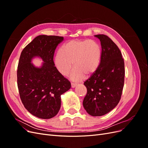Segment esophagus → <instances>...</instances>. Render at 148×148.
<instances>
[{
  "label": "esophagus",
  "mask_w": 148,
  "mask_h": 148,
  "mask_svg": "<svg viewBox=\"0 0 148 148\" xmlns=\"http://www.w3.org/2000/svg\"><path fill=\"white\" fill-rule=\"evenodd\" d=\"M71 88H75L76 86H77V83H71Z\"/></svg>",
  "instance_id": "esophagus-1"
}]
</instances>
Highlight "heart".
Instances as JSON below:
<instances>
[{"mask_svg":"<svg viewBox=\"0 0 148 148\" xmlns=\"http://www.w3.org/2000/svg\"><path fill=\"white\" fill-rule=\"evenodd\" d=\"M101 49L93 40H71L58 51L54 57L55 65L59 72L64 76L70 74L73 81L82 79L84 75L90 76L99 67ZM73 64H72V63Z\"/></svg>","mask_w":148,"mask_h":148,"instance_id":"b5f03b06","label":"heart"}]
</instances>
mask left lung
Here are the masks:
<instances>
[{
	"mask_svg": "<svg viewBox=\"0 0 148 148\" xmlns=\"http://www.w3.org/2000/svg\"><path fill=\"white\" fill-rule=\"evenodd\" d=\"M100 40L102 51L97 70L84 84L87 88L83 105L92 116H102L114 109L119 102L124 85L125 64L122 53L110 38L95 35Z\"/></svg>",
	"mask_w": 148,
	"mask_h": 148,
	"instance_id": "obj_1",
	"label": "left lung"
}]
</instances>
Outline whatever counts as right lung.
I'll use <instances>...</instances> for the list:
<instances>
[{
  "mask_svg": "<svg viewBox=\"0 0 148 148\" xmlns=\"http://www.w3.org/2000/svg\"><path fill=\"white\" fill-rule=\"evenodd\" d=\"M64 38L39 35L22 51L17 70V84L20 99L30 114L42 119H51L60 109V96L70 89V82L55 66L53 55ZM44 61L41 67H35L34 57Z\"/></svg>",
  "mask_w": 148,
  "mask_h": 148,
  "instance_id": "1",
  "label": "right lung"
}]
</instances>
